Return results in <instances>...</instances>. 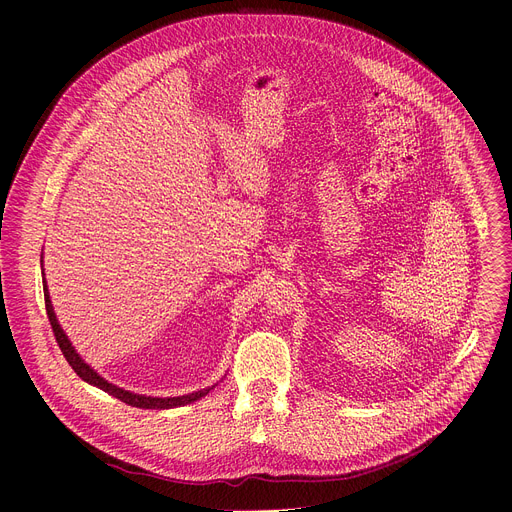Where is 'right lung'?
Returning a JSON list of instances; mask_svg holds the SVG:
<instances>
[{"label": "right lung", "instance_id": "1", "mask_svg": "<svg viewBox=\"0 0 512 512\" xmlns=\"http://www.w3.org/2000/svg\"><path fill=\"white\" fill-rule=\"evenodd\" d=\"M44 304H46V314H48V320H50V326H52V332H54V338L66 358V362L72 367V371H75L83 381L103 389L105 393L117 397L119 401L131 405V407H139V409H172V407H180V405H188L192 401H198L200 397H204L212 387L208 389H202V391H196V393H190V395H182V397H145V395H135V393H129V391H123L119 387H115L113 383H107L103 377H99L87 362H83V358L77 354V350L72 348V344L68 342L66 334L62 332V328L58 326V320L54 316V310H52V304H50V296H48V287H46V281H44Z\"/></svg>", "mask_w": 512, "mask_h": 512}]
</instances>
